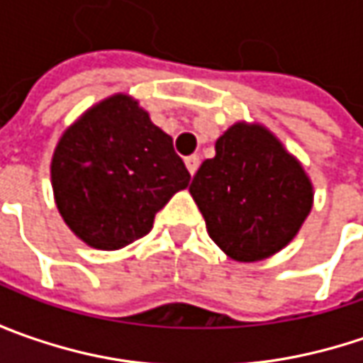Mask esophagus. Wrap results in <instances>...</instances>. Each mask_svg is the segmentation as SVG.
<instances>
[{
    "mask_svg": "<svg viewBox=\"0 0 363 363\" xmlns=\"http://www.w3.org/2000/svg\"><path fill=\"white\" fill-rule=\"evenodd\" d=\"M186 167H188L189 175L196 174L198 167H200V155H189V157H186Z\"/></svg>",
    "mask_w": 363,
    "mask_h": 363,
    "instance_id": "1",
    "label": "esophagus"
}]
</instances>
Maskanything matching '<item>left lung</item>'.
<instances>
[{"mask_svg":"<svg viewBox=\"0 0 363 363\" xmlns=\"http://www.w3.org/2000/svg\"><path fill=\"white\" fill-rule=\"evenodd\" d=\"M208 234L238 262L272 257L295 238L313 206L303 165L258 123H236L189 186Z\"/></svg>","mask_w":363,"mask_h":363,"instance_id":"8db88e82","label":"left lung"}]
</instances>
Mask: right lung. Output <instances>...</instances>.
Returning a JSON list of instances; mask_svg holds the SVG:
<instances>
[{
    "label": "right lung",
    "mask_w": 363,
    "mask_h": 363,
    "mask_svg": "<svg viewBox=\"0 0 363 363\" xmlns=\"http://www.w3.org/2000/svg\"><path fill=\"white\" fill-rule=\"evenodd\" d=\"M50 174L64 222L99 250L143 238L155 214L189 184L174 139L127 94L108 96L64 131Z\"/></svg>",
    "instance_id": "obj_1"
}]
</instances>
